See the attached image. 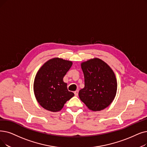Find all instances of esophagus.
I'll return each instance as SVG.
<instances>
[{
    "label": "esophagus",
    "mask_w": 147,
    "mask_h": 147,
    "mask_svg": "<svg viewBox=\"0 0 147 147\" xmlns=\"http://www.w3.org/2000/svg\"><path fill=\"white\" fill-rule=\"evenodd\" d=\"M78 92H79V91L78 90H76V91H74V95H76V96H78Z\"/></svg>",
    "instance_id": "obj_1"
}]
</instances>
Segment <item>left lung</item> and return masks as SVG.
<instances>
[{
    "mask_svg": "<svg viewBox=\"0 0 147 147\" xmlns=\"http://www.w3.org/2000/svg\"><path fill=\"white\" fill-rule=\"evenodd\" d=\"M85 78V87L79 96L89 109L100 111L109 106L117 94V82L113 70L98 58L81 63Z\"/></svg>",
    "mask_w": 147,
    "mask_h": 147,
    "instance_id": "obj_1",
    "label": "left lung"
}]
</instances>
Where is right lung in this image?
Segmentation results:
<instances>
[{
    "mask_svg": "<svg viewBox=\"0 0 147 147\" xmlns=\"http://www.w3.org/2000/svg\"><path fill=\"white\" fill-rule=\"evenodd\" d=\"M71 61L55 58L47 61L37 72L34 91L37 101L51 112L61 111L74 93L67 89L63 78L71 68Z\"/></svg>",
    "mask_w": 147,
    "mask_h": 147,
    "instance_id": "1",
    "label": "right lung"
}]
</instances>
